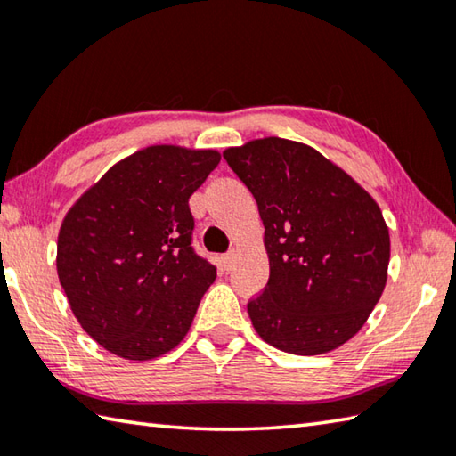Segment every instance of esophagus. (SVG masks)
<instances>
[{
	"label": "esophagus",
	"mask_w": 456,
	"mask_h": 456,
	"mask_svg": "<svg viewBox=\"0 0 456 456\" xmlns=\"http://www.w3.org/2000/svg\"><path fill=\"white\" fill-rule=\"evenodd\" d=\"M230 266H232V254H224V256H222V268L228 273Z\"/></svg>",
	"instance_id": "1"
}]
</instances>
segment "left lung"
<instances>
[{
	"mask_svg": "<svg viewBox=\"0 0 456 456\" xmlns=\"http://www.w3.org/2000/svg\"><path fill=\"white\" fill-rule=\"evenodd\" d=\"M224 159L265 224L270 278L248 302L254 329L290 354L329 353L362 329L387 284L390 238L379 204L314 148L265 138Z\"/></svg>",
	"mask_w": 456,
	"mask_h": 456,
	"instance_id": "8db88e82",
	"label": "left lung"
}]
</instances>
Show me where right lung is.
<instances>
[{
  "label": "right lung",
  "mask_w": 456,
  "mask_h": 456,
  "mask_svg": "<svg viewBox=\"0 0 456 456\" xmlns=\"http://www.w3.org/2000/svg\"><path fill=\"white\" fill-rule=\"evenodd\" d=\"M214 150L150 146L77 200L58 236V276L77 322L110 353L150 361L186 337L216 266L191 246L188 200Z\"/></svg>",
  "instance_id": "1"
}]
</instances>
